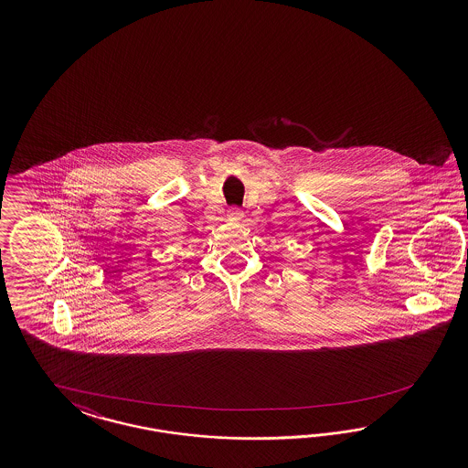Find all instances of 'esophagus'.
<instances>
[{"instance_id": "1", "label": "esophagus", "mask_w": 468, "mask_h": 468, "mask_svg": "<svg viewBox=\"0 0 468 468\" xmlns=\"http://www.w3.org/2000/svg\"><path fill=\"white\" fill-rule=\"evenodd\" d=\"M241 216H243V213H241L240 209H237V207L228 211V218L233 219V221H239V219H241Z\"/></svg>"}]
</instances>
